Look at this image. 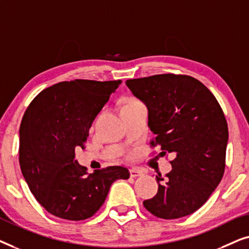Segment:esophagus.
Returning a JSON list of instances; mask_svg holds the SVG:
<instances>
[{"instance_id":"esophagus-1","label":"esophagus","mask_w":249,"mask_h":249,"mask_svg":"<svg viewBox=\"0 0 249 249\" xmlns=\"http://www.w3.org/2000/svg\"><path fill=\"white\" fill-rule=\"evenodd\" d=\"M144 171L138 168H132L130 169V177L131 178H136V177H141V176H144Z\"/></svg>"}]
</instances>
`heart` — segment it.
Here are the masks:
<instances>
[{
  "label": "heart",
  "instance_id": "heart-1",
  "mask_svg": "<svg viewBox=\"0 0 249 249\" xmlns=\"http://www.w3.org/2000/svg\"><path fill=\"white\" fill-rule=\"evenodd\" d=\"M139 101H137V100H135V98H130V100H129L127 103H125L124 105H127V104H132V103H138Z\"/></svg>",
  "mask_w": 249,
  "mask_h": 249
}]
</instances>
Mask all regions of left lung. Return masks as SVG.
<instances>
[{
    "label": "left lung",
    "mask_w": 249,
    "mask_h": 249,
    "mask_svg": "<svg viewBox=\"0 0 249 249\" xmlns=\"http://www.w3.org/2000/svg\"><path fill=\"white\" fill-rule=\"evenodd\" d=\"M125 85L148 108V127L155 135L151 145L161 147V156L176 155L171 171L164 178L156 176L158 194L142 204L160 219L189 215L223 177L229 132L222 108L209 88L186 74H155Z\"/></svg>",
    "instance_id": "8db88e82"
}]
</instances>
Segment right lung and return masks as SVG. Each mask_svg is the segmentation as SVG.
I'll return each mask as SVG.
<instances>
[{"mask_svg":"<svg viewBox=\"0 0 249 249\" xmlns=\"http://www.w3.org/2000/svg\"><path fill=\"white\" fill-rule=\"evenodd\" d=\"M121 80L76 79L53 85L32 101L20 124L19 163L37 202L64 220L93 216L107 198L112 183L128 179L124 166H107L88 173L74 160L94 119Z\"/></svg>","mask_w":249,"mask_h":249,"instance_id":"right-lung-1","label":"right lung"}]
</instances>
